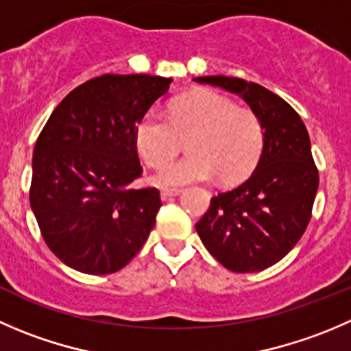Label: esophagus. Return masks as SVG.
Listing matches in <instances>:
<instances>
[{"label":"esophagus","mask_w":351,"mask_h":351,"mask_svg":"<svg viewBox=\"0 0 351 351\" xmlns=\"http://www.w3.org/2000/svg\"><path fill=\"white\" fill-rule=\"evenodd\" d=\"M180 192H182V190H180V189H162L161 190V199L166 200V199H169V197L178 195Z\"/></svg>","instance_id":"esophagus-1"}]
</instances>
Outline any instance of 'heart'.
<instances>
[{
	"label": "heart",
	"instance_id": "1",
	"mask_svg": "<svg viewBox=\"0 0 351 351\" xmlns=\"http://www.w3.org/2000/svg\"><path fill=\"white\" fill-rule=\"evenodd\" d=\"M186 140L191 152L166 166L156 183L176 186L217 176L224 185L247 178L264 149V127L257 114L214 90L178 97L169 118L149 111L135 128V144L149 168H162Z\"/></svg>",
	"mask_w": 351,
	"mask_h": 351
}]
</instances>
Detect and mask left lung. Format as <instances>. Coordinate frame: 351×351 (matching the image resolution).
Instances as JSON below:
<instances>
[{
    "label": "left lung",
    "instance_id": "8db88e82",
    "mask_svg": "<svg viewBox=\"0 0 351 351\" xmlns=\"http://www.w3.org/2000/svg\"><path fill=\"white\" fill-rule=\"evenodd\" d=\"M193 80L238 94L264 127L257 168L243 183L213 197L195 230L226 269H267L298 243L312 217L319 171L307 128L287 101L262 85L223 75Z\"/></svg>",
    "mask_w": 351,
    "mask_h": 351
}]
</instances>
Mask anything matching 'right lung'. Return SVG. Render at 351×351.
Here are the masks:
<instances>
[{"label":"right lung","mask_w":351,"mask_h":351,"mask_svg":"<svg viewBox=\"0 0 351 351\" xmlns=\"http://www.w3.org/2000/svg\"><path fill=\"white\" fill-rule=\"evenodd\" d=\"M171 78L106 73L56 106L34 147L30 207L49 250L85 274L123 269L147 241L161 207L142 176L135 128Z\"/></svg>","instance_id":"1"}]
</instances>
